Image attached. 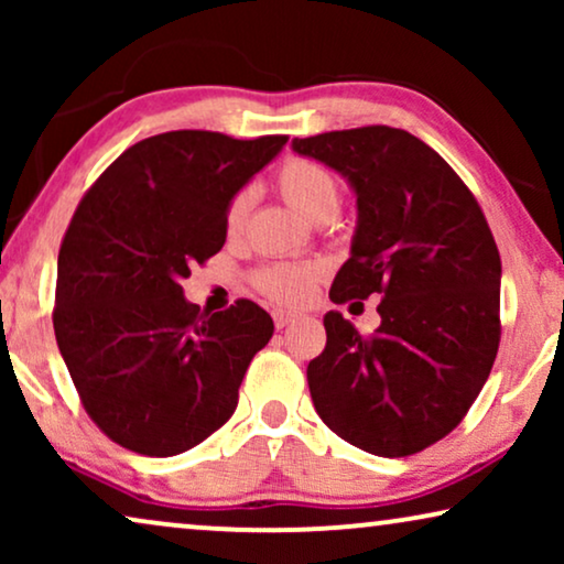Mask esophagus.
Instances as JSON below:
<instances>
[{
    "mask_svg": "<svg viewBox=\"0 0 564 564\" xmlns=\"http://www.w3.org/2000/svg\"><path fill=\"white\" fill-rule=\"evenodd\" d=\"M300 315L297 313H290V311H274V326L276 328H284V326H290L292 321H297Z\"/></svg>",
    "mask_w": 564,
    "mask_h": 564,
    "instance_id": "34e87169",
    "label": "esophagus"
}]
</instances>
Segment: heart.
<instances>
[{"instance_id":"b5f03b06","label":"heart","mask_w":564,"mask_h":564,"mask_svg":"<svg viewBox=\"0 0 564 564\" xmlns=\"http://www.w3.org/2000/svg\"><path fill=\"white\" fill-rule=\"evenodd\" d=\"M276 189L292 210L303 215L305 220L315 218L318 213H336L338 205V184L326 166L315 164L307 159H290L276 172ZM249 195L234 197L226 213V228L236 234L241 228ZM313 264H274L261 269L257 274V284L264 295L280 300V303H303L313 290Z\"/></svg>"}]
</instances>
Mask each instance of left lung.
Returning <instances> with one entry per match:
<instances>
[{
  "label": "left lung",
  "instance_id": "1",
  "mask_svg": "<svg viewBox=\"0 0 564 564\" xmlns=\"http://www.w3.org/2000/svg\"><path fill=\"white\" fill-rule=\"evenodd\" d=\"M357 197L351 251L330 300L380 292V326L361 336L326 313V349L307 365L323 423L377 457H408L465 419L500 341V257L488 220L434 149L400 128L292 138Z\"/></svg>",
  "mask_w": 564,
  "mask_h": 564
}]
</instances>
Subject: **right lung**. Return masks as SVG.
<instances>
[{
    "label": "right lung",
    "mask_w": 564,
    "mask_h": 564,
    "mask_svg": "<svg viewBox=\"0 0 564 564\" xmlns=\"http://www.w3.org/2000/svg\"><path fill=\"white\" fill-rule=\"evenodd\" d=\"M284 143L151 135L76 207L58 251L53 328L91 421L126 449L174 457L234 415L274 323L251 300L203 313L182 280L223 249L228 205Z\"/></svg>",
    "instance_id": "right-lung-1"
}]
</instances>
